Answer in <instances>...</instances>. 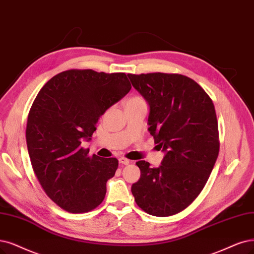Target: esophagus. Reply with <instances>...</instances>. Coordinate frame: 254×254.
<instances>
[{"mask_svg":"<svg viewBox=\"0 0 254 254\" xmlns=\"http://www.w3.org/2000/svg\"><path fill=\"white\" fill-rule=\"evenodd\" d=\"M118 161H119L120 164H124V165H127V164L129 163L128 159H127V158H125V157H120V158L118 159Z\"/></svg>","mask_w":254,"mask_h":254,"instance_id":"1","label":"esophagus"}]
</instances>
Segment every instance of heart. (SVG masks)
<instances>
[{
    "mask_svg": "<svg viewBox=\"0 0 254 254\" xmlns=\"http://www.w3.org/2000/svg\"><path fill=\"white\" fill-rule=\"evenodd\" d=\"M136 102H144V100L140 96H134L127 101V103H136Z\"/></svg>",
    "mask_w": 254,
    "mask_h": 254,
    "instance_id": "heart-1",
    "label": "heart"
}]
</instances>
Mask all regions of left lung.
Masks as SVG:
<instances>
[{"label":"left lung","mask_w":254,"mask_h":254,"mask_svg":"<svg viewBox=\"0 0 254 254\" xmlns=\"http://www.w3.org/2000/svg\"><path fill=\"white\" fill-rule=\"evenodd\" d=\"M149 106L148 132L164 153L159 167L136 162L140 179L132 185L137 205L155 217L185 209L207 182L219 155L218 120L212 100L181 74H127Z\"/></svg>","instance_id":"8db88e82"}]
</instances>
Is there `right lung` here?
Returning <instances> with one entry per match:
<instances>
[{
    "label": "right lung",
    "mask_w": 254,
    "mask_h": 254,
    "mask_svg": "<svg viewBox=\"0 0 254 254\" xmlns=\"http://www.w3.org/2000/svg\"><path fill=\"white\" fill-rule=\"evenodd\" d=\"M130 88L125 73L68 70L35 97L27 120L28 153L45 192L63 209L88 212L105 199L118 160L89 157L81 143L90 141L100 116Z\"/></svg>",
    "instance_id": "1"
}]
</instances>
